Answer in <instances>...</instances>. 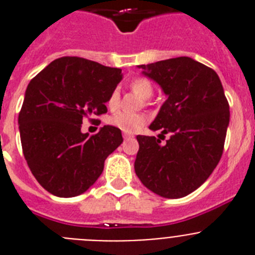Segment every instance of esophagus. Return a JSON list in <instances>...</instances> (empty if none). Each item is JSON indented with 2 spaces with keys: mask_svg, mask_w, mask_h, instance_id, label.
<instances>
[{
  "mask_svg": "<svg viewBox=\"0 0 255 255\" xmlns=\"http://www.w3.org/2000/svg\"><path fill=\"white\" fill-rule=\"evenodd\" d=\"M123 136H124V139H130V138H132L131 135H130V134H126V132H124Z\"/></svg>",
  "mask_w": 255,
  "mask_h": 255,
  "instance_id": "esophagus-1",
  "label": "esophagus"
}]
</instances>
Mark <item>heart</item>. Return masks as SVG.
Masks as SVG:
<instances>
[{
    "mask_svg": "<svg viewBox=\"0 0 255 255\" xmlns=\"http://www.w3.org/2000/svg\"><path fill=\"white\" fill-rule=\"evenodd\" d=\"M130 88L134 93L138 94L140 98H149L153 94V84L149 79L144 78V76H139V78L132 79L130 82ZM119 101H120V96H119V92L115 89L111 92L110 97L107 100V106L111 110L117 107L119 105ZM147 123V119L145 116L140 114H129V112H117L114 116L110 117V124L116 128H119L120 130H123L124 132H136L138 130H140L144 125Z\"/></svg>",
    "mask_w": 255,
    "mask_h": 255,
    "instance_id": "obj_1",
    "label": "heart"
}]
</instances>
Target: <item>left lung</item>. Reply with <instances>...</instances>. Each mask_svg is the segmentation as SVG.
Returning <instances> with one entry per match:
<instances>
[{
    "label": "left lung",
    "mask_w": 255,
    "mask_h": 255,
    "mask_svg": "<svg viewBox=\"0 0 255 255\" xmlns=\"http://www.w3.org/2000/svg\"><path fill=\"white\" fill-rule=\"evenodd\" d=\"M167 100L150 130L170 139L138 135L134 168L143 185L163 198H182L209 177L224 153L230 106L216 71L190 57L139 65Z\"/></svg>",
    "instance_id": "left-lung-1"
}]
</instances>
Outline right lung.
<instances>
[{"label":"right lung","instance_id":"obj_1","mask_svg":"<svg viewBox=\"0 0 255 255\" xmlns=\"http://www.w3.org/2000/svg\"><path fill=\"white\" fill-rule=\"evenodd\" d=\"M121 70L66 56L31 79L19 112L25 161L37 181L61 198L76 197L101 176L105 159L121 143V130L106 125L94 135L80 131L107 112L106 102Z\"/></svg>","mask_w":255,"mask_h":255}]
</instances>
